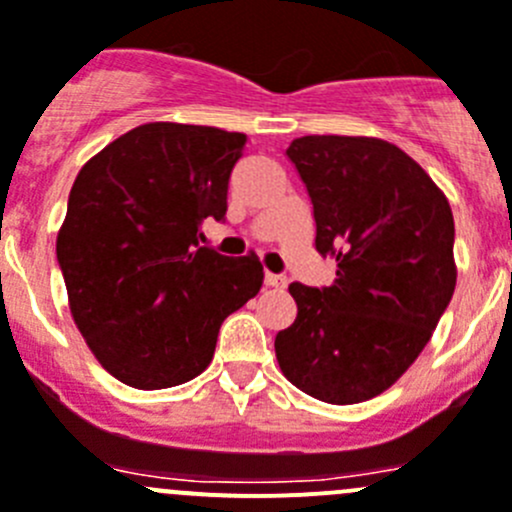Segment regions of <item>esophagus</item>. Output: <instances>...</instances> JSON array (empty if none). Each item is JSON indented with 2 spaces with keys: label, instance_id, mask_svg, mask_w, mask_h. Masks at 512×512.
Segmentation results:
<instances>
[{
  "label": "esophagus",
  "instance_id": "esophagus-1",
  "mask_svg": "<svg viewBox=\"0 0 512 512\" xmlns=\"http://www.w3.org/2000/svg\"><path fill=\"white\" fill-rule=\"evenodd\" d=\"M265 285L275 287V290H282V287H287V277L275 275V272H265Z\"/></svg>",
  "mask_w": 512,
  "mask_h": 512
}]
</instances>
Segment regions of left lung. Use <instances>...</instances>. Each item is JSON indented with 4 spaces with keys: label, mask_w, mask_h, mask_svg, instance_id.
I'll return each mask as SVG.
<instances>
[{
    "label": "left lung",
    "mask_w": 512,
    "mask_h": 512,
    "mask_svg": "<svg viewBox=\"0 0 512 512\" xmlns=\"http://www.w3.org/2000/svg\"><path fill=\"white\" fill-rule=\"evenodd\" d=\"M287 157L312 200L317 252L337 270L322 290L290 285L297 317L277 332V362L310 398L362 403L418 360L453 297V210L393 142L307 135Z\"/></svg>",
    "instance_id": "8db88e82"
}]
</instances>
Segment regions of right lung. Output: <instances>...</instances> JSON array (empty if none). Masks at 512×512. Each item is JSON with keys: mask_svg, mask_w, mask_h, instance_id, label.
<instances>
[{"mask_svg": "<svg viewBox=\"0 0 512 512\" xmlns=\"http://www.w3.org/2000/svg\"><path fill=\"white\" fill-rule=\"evenodd\" d=\"M247 137L140 124L79 170L57 235L69 312L99 365L137 390L175 388L212 362L227 315L260 292L257 255L200 247L225 220Z\"/></svg>", "mask_w": 512, "mask_h": 512, "instance_id": "add662e5", "label": "right lung"}]
</instances>
